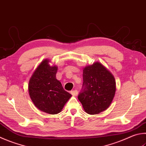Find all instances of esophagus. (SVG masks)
<instances>
[{"mask_svg":"<svg viewBox=\"0 0 146 146\" xmlns=\"http://www.w3.org/2000/svg\"><path fill=\"white\" fill-rule=\"evenodd\" d=\"M71 94L73 95V96H77L78 95V91L77 90H73V91H71Z\"/></svg>","mask_w":146,"mask_h":146,"instance_id":"obj_1","label":"esophagus"}]
</instances>
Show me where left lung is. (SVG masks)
<instances>
[{
    "instance_id": "8db88e82",
    "label": "left lung",
    "mask_w": 146,
    "mask_h": 146,
    "mask_svg": "<svg viewBox=\"0 0 146 146\" xmlns=\"http://www.w3.org/2000/svg\"><path fill=\"white\" fill-rule=\"evenodd\" d=\"M115 80L109 71L99 62L83 70V85L78 98L85 112L98 114L109 107L115 93Z\"/></svg>"
}]
</instances>
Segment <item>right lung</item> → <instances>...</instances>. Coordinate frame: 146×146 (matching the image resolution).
I'll return each instance as SVG.
<instances>
[{"mask_svg":"<svg viewBox=\"0 0 146 146\" xmlns=\"http://www.w3.org/2000/svg\"><path fill=\"white\" fill-rule=\"evenodd\" d=\"M57 66H51L44 59L34 71L29 82V93L36 107L44 112L57 114L61 112L71 94L57 80Z\"/></svg>","mask_w":146,"mask_h":146,"instance_id":"add662e5","label":"right lung"}]
</instances>
